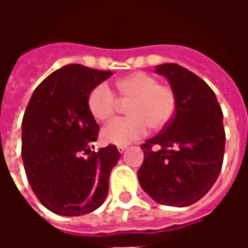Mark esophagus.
Instances as JSON below:
<instances>
[{"instance_id": "obj_1", "label": "esophagus", "mask_w": 248, "mask_h": 248, "mask_svg": "<svg viewBox=\"0 0 248 248\" xmlns=\"http://www.w3.org/2000/svg\"><path fill=\"white\" fill-rule=\"evenodd\" d=\"M127 149V146H118V151L119 153H124V150Z\"/></svg>"}]
</instances>
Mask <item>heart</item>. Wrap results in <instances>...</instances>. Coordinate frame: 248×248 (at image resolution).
<instances>
[{"mask_svg": "<svg viewBox=\"0 0 248 248\" xmlns=\"http://www.w3.org/2000/svg\"><path fill=\"white\" fill-rule=\"evenodd\" d=\"M119 95L130 101V115L113 119L102 130L106 143L124 146L142 138L151 129H163L175 114L177 97L170 86L158 83L147 73H133L117 81ZM87 108L98 121H108L117 108V95L108 83H98L87 95Z\"/></svg>", "mask_w": 248, "mask_h": 248, "instance_id": "b5f03b06", "label": "heart"}]
</instances>
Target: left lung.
<instances>
[{
    "instance_id": "8db88e82",
    "label": "left lung",
    "mask_w": 248,
    "mask_h": 248,
    "mask_svg": "<svg viewBox=\"0 0 248 248\" xmlns=\"http://www.w3.org/2000/svg\"><path fill=\"white\" fill-rule=\"evenodd\" d=\"M177 97L174 118L140 146L138 170L143 191L155 202L186 207L213 187L222 169L226 145L223 113L215 93L197 74L177 63L156 66Z\"/></svg>"
}]
</instances>
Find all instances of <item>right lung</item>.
Returning a JSON list of instances; mask_svg holds the SVG:
<instances>
[{"instance_id": "1", "label": "right lung", "mask_w": 248, "mask_h": 248, "mask_svg": "<svg viewBox=\"0 0 248 248\" xmlns=\"http://www.w3.org/2000/svg\"><path fill=\"white\" fill-rule=\"evenodd\" d=\"M111 74L66 65L46 77L28 103L21 137L25 172L35 197L51 213L85 215L108 197V177L121 154L114 145L97 153L90 149L99 126L89 111L87 95Z\"/></svg>"}]
</instances>
